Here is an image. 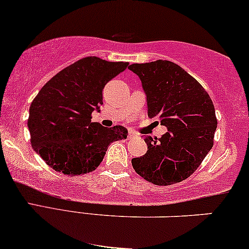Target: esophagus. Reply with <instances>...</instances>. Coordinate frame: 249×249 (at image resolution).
I'll return each mask as SVG.
<instances>
[{
  "instance_id": "obj_1",
  "label": "esophagus",
  "mask_w": 249,
  "mask_h": 249,
  "mask_svg": "<svg viewBox=\"0 0 249 249\" xmlns=\"http://www.w3.org/2000/svg\"><path fill=\"white\" fill-rule=\"evenodd\" d=\"M135 136H137L136 134H135L134 131H131V130H129V134H128V137L129 138H132V137H135Z\"/></svg>"
}]
</instances>
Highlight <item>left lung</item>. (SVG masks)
Returning <instances> with one entry per match:
<instances>
[{
	"label": "left lung",
	"instance_id": "8db88e82",
	"mask_svg": "<svg viewBox=\"0 0 249 249\" xmlns=\"http://www.w3.org/2000/svg\"><path fill=\"white\" fill-rule=\"evenodd\" d=\"M146 95L148 118L168 129L145 137L147 152L131 159L138 175L157 185L182 182L196 172L214 143L217 127L211 97L195 77L169 60L131 64Z\"/></svg>",
	"mask_w": 249,
	"mask_h": 249
}]
</instances>
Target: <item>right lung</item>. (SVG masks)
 Returning <instances> with one entry per match:
<instances>
[{
    "mask_svg": "<svg viewBox=\"0 0 249 249\" xmlns=\"http://www.w3.org/2000/svg\"><path fill=\"white\" fill-rule=\"evenodd\" d=\"M127 67L124 61L86 57L42 87L27 125L32 146L48 166L65 175H83L101 164L112 142L127 138L122 125L91 122V113L103 104L105 85Z\"/></svg>",
    "mask_w": 249,
    "mask_h": 249,
    "instance_id": "right-lung-1",
    "label": "right lung"
}]
</instances>
